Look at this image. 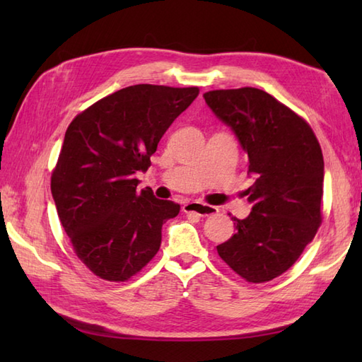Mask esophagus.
Returning <instances> with one entry per match:
<instances>
[{
    "label": "esophagus",
    "instance_id": "1",
    "mask_svg": "<svg viewBox=\"0 0 362 362\" xmlns=\"http://www.w3.org/2000/svg\"><path fill=\"white\" fill-rule=\"evenodd\" d=\"M183 211L185 213H194L197 216H211V214H216L218 209L216 206H211V205H206V204H201V202H187L183 205Z\"/></svg>",
    "mask_w": 362,
    "mask_h": 362
}]
</instances>
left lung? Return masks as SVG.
<instances>
[{"label":"left lung","instance_id":"obj_1","mask_svg":"<svg viewBox=\"0 0 362 362\" xmlns=\"http://www.w3.org/2000/svg\"><path fill=\"white\" fill-rule=\"evenodd\" d=\"M213 113L233 130L249 157L252 211L235 221L219 257L250 283L286 272L322 222L324 157L313 129L263 90L244 87L204 95Z\"/></svg>","mask_w":362,"mask_h":362}]
</instances>
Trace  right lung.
<instances>
[{"label": "right lung", "mask_w": 362, "mask_h": 362, "mask_svg": "<svg viewBox=\"0 0 362 362\" xmlns=\"http://www.w3.org/2000/svg\"><path fill=\"white\" fill-rule=\"evenodd\" d=\"M197 87L138 83L103 98L68 126L51 193L76 255L99 279L126 281L156 257L161 227L180 205L138 191L160 138Z\"/></svg>", "instance_id": "obj_1"}]
</instances>
